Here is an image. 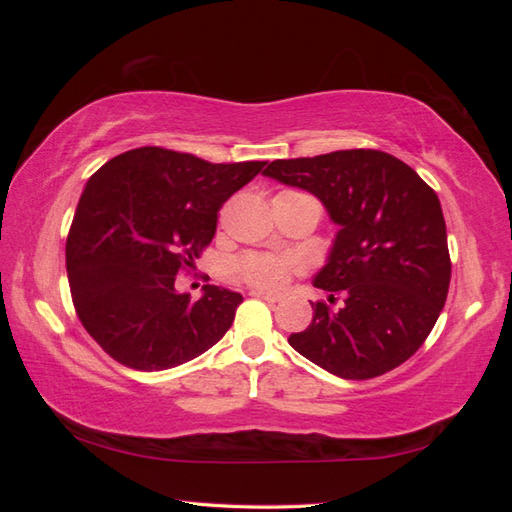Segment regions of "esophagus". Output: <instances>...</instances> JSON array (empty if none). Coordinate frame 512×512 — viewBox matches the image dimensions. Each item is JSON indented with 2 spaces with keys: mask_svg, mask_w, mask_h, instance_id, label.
<instances>
[{
  "mask_svg": "<svg viewBox=\"0 0 512 512\" xmlns=\"http://www.w3.org/2000/svg\"><path fill=\"white\" fill-rule=\"evenodd\" d=\"M250 294H252V297H256V299H265L267 303H277V301H280V294L265 292V290H258V288H254Z\"/></svg>",
  "mask_w": 512,
  "mask_h": 512,
  "instance_id": "1",
  "label": "esophagus"
}]
</instances>
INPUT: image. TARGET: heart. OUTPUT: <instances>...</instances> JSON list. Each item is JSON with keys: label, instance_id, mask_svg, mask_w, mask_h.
<instances>
[{"label": "heart", "instance_id": "heart-1", "mask_svg": "<svg viewBox=\"0 0 512 512\" xmlns=\"http://www.w3.org/2000/svg\"><path fill=\"white\" fill-rule=\"evenodd\" d=\"M301 271L297 256L277 254H247L237 262V273L243 282L254 288H282L294 273Z\"/></svg>", "mask_w": 512, "mask_h": 512}]
</instances>
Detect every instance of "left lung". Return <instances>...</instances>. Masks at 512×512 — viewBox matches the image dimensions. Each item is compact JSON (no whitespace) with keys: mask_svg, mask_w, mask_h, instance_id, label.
<instances>
[{"mask_svg":"<svg viewBox=\"0 0 512 512\" xmlns=\"http://www.w3.org/2000/svg\"><path fill=\"white\" fill-rule=\"evenodd\" d=\"M265 175L314 194L339 226L314 286L312 324L288 344L344 380L386 374L423 346L451 284L438 194L391 153L346 149L275 160Z\"/></svg>","mask_w":512,"mask_h":512,"instance_id":"left-lung-1","label":"left lung"}]
</instances>
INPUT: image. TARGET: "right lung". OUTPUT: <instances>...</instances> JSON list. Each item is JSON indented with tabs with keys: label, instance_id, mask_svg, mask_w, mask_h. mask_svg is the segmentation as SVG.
<instances>
[{
	"label": "right lung",
	"instance_id": "1",
	"mask_svg": "<svg viewBox=\"0 0 512 512\" xmlns=\"http://www.w3.org/2000/svg\"><path fill=\"white\" fill-rule=\"evenodd\" d=\"M265 164L138 147L91 175L68 232L66 269L76 314L108 356L162 371L220 342L241 294L207 284L190 301L175 277L211 243L222 205Z\"/></svg>",
	"mask_w": 512,
	"mask_h": 512
}]
</instances>
